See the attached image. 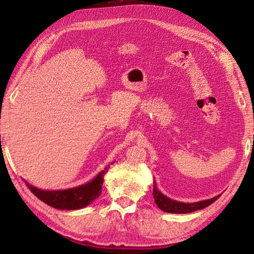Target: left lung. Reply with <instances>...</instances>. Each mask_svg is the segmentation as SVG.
<instances>
[{
    "instance_id": "1",
    "label": "left lung",
    "mask_w": 254,
    "mask_h": 254,
    "mask_svg": "<svg viewBox=\"0 0 254 254\" xmlns=\"http://www.w3.org/2000/svg\"><path fill=\"white\" fill-rule=\"evenodd\" d=\"M220 195L215 196L210 199L197 201V203H182V201H177L169 198L162 194L161 191L158 190L156 186V182L153 180V198L154 201L159 208L163 212L167 213H176V214H186V213H191L195 212V210L203 209L207 207L210 204H213L215 200H216Z\"/></svg>"
}]
</instances>
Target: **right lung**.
<instances>
[{
	"mask_svg": "<svg viewBox=\"0 0 254 254\" xmlns=\"http://www.w3.org/2000/svg\"><path fill=\"white\" fill-rule=\"evenodd\" d=\"M109 170V166L105 167L95 178L83 186L64 189V190H41L27 183V187L45 204L53 206L58 209H79L83 208L96 199L102 192V185L104 182V175Z\"/></svg>",
	"mask_w": 254,
	"mask_h": 254,
	"instance_id": "obj_1",
	"label": "right lung"
}]
</instances>
